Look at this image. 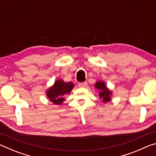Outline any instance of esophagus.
<instances>
[{
  "label": "esophagus",
  "mask_w": 156,
  "mask_h": 156,
  "mask_svg": "<svg viewBox=\"0 0 156 156\" xmlns=\"http://www.w3.org/2000/svg\"><path fill=\"white\" fill-rule=\"evenodd\" d=\"M87 86V82H84V83H79L78 87H84Z\"/></svg>",
  "instance_id": "obj_1"
}]
</instances>
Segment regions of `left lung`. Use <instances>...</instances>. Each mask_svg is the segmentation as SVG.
Listing matches in <instances>:
<instances>
[{
  "instance_id": "left-lung-1",
  "label": "left lung",
  "mask_w": 156,
  "mask_h": 156,
  "mask_svg": "<svg viewBox=\"0 0 156 156\" xmlns=\"http://www.w3.org/2000/svg\"><path fill=\"white\" fill-rule=\"evenodd\" d=\"M94 87L99 91V99L104 103L112 100L113 91L107 87V84L104 81L98 80L94 84Z\"/></svg>"
}]
</instances>
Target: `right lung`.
I'll return each instance as SVG.
<instances>
[{
  "mask_svg": "<svg viewBox=\"0 0 156 156\" xmlns=\"http://www.w3.org/2000/svg\"><path fill=\"white\" fill-rule=\"evenodd\" d=\"M74 87L72 82L66 83L62 79H58L54 84L46 90V96L49 101L57 105H60L65 100V96L69 94Z\"/></svg>",
  "mask_w": 156,
  "mask_h": 156,
  "instance_id": "obj_1",
  "label": "right lung"
}]
</instances>
